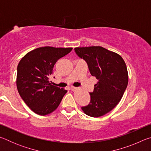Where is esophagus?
<instances>
[{"instance_id": "esophagus-1", "label": "esophagus", "mask_w": 151, "mask_h": 151, "mask_svg": "<svg viewBox=\"0 0 151 151\" xmlns=\"http://www.w3.org/2000/svg\"><path fill=\"white\" fill-rule=\"evenodd\" d=\"M76 89H77V88H76V87H75V86H72V87H71V90H72L73 91H76Z\"/></svg>"}]
</instances>
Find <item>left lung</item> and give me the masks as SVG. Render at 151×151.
I'll return each instance as SVG.
<instances>
[{
  "label": "left lung",
  "mask_w": 151,
  "mask_h": 151,
  "mask_svg": "<svg viewBox=\"0 0 151 151\" xmlns=\"http://www.w3.org/2000/svg\"><path fill=\"white\" fill-rule=\"evenodd\" d=\"M75 50L98 80L90 93V103L81 109L90 116H103L119 104L126 90L129 82L126 64L121 56L99 46L76 47Z\"/></svg>",
  "instance_id": "1"
}]
</instances>
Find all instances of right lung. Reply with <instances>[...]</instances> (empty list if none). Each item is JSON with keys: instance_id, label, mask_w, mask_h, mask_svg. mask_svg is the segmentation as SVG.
I'll return each mask as SVG.
<instances>
[{"instance_id": "obj_1", "label": "right lung", "mask_w": 151, "mask_h": 151, "mask_svg": "<svg viewBox=\"0 0 151 151\" xmlns=\"http://www.w3.org/2000/svg\"><path fill=\"white\" fill-rule=\"evenodd\" d=\"M73 48L43 47L25 55L17 66V86L27 105L39 115L52 112L59 105L67 91L52 85L49 76L58 59Z\"/></svg>"}]
</instances>
